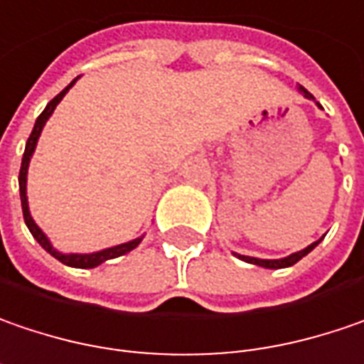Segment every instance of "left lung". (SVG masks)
<instances>
[{"instance_id":"8db88e82","label":"left lung","mask_w":364,"mask_h":364,"mask_svg":"<svg viewBox=\"0 0 364 364\" xmlns=\"http://www.w3.org/2000/svg\"><path fill=\"white\" fill-rule=\"evenodd\" d=\"M299 92L303 95L305 98H309V100H315L313 98V95H311L307 88H303V86H299ZM317 107L321 109V105L317 102ZM321 243V239L319 241H315V243H311L309 247H305L303 251H296V253H290L289 257H282V259H259V257H249V255H239V253H232V255H237L239 259H243V262H247V264H255V266L259 267H267V269H280V267H289V266H294L299 259H303L307 253H311L315 247Z\"/></svg>"}]
</instances>
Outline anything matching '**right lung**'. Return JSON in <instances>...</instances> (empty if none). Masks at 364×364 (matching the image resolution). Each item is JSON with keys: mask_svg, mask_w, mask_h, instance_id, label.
I'll list each match as a JSON object with an SVG mask.
<instances>
[{"mask_svg": "<svg viewBox=\"0 0 364 364\" xmlns=\"http://www.w3.org/2000/svg\"><path fill=\"white\" fill-rule=\"evenodd\" d=\"M77 80V77H75ZM75 80L70 84V86H65L57 97L45 107V111L36 117V123H34L33 127V134H31V138L26 141V148H24V156H22V166H20V175H18V185H20V200H22V214H24V223L28 226V230L33 232V237L38 241V245L43 247L47 253H51L55 259H59L61 264H65V266L70 267H82V269H86V267H97L100 264H105L107 259H113V257H119V255H125V253H129L132 249H136V247L141 243V239L144 237H138V239H134V241H127V243H121V245L115 247H109V249H102V251H95V253H61V251H57L53 245H51V241H49V237L36 226V223L33 220V216H31V210H28V198H26V177H28V164H31V159H33L34 154V148H36V141L41 138V132H43V127H45V123L49 121V117L53 115L55 107L61 102V98L68 95V90L72 88L75 84Z\"/></svg>", "mask_w": 364, "mask_h": 364, "instance_id": "obj_1", "label": "right lung"}]
</instances>
